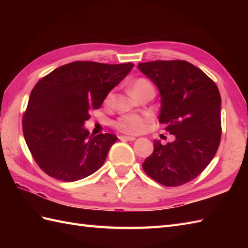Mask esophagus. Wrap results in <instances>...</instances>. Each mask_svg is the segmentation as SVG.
I'll return each mask as SVG.
<instances>
[{
	"label": "esophagus",
	"mask_w": 248,
	"mask_h": 248,
	"mask_svg": "<svg viewBox=\"0 0 248 248\" xmlns=\"http://www.w3.org/2000/svg\"><path fill=\"white\" fill-rule=\"evenodd\" d=\"M118 138H119V140H130V141L135 140V138H134V136H128V135H119Z\"/></svg>",
	"instance_id": "obj_1"
}]
</instances>
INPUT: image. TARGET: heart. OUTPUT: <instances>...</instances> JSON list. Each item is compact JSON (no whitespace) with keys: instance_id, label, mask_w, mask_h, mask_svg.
<instances>
[{"instance_id":"b5f03b06","label":"heart","mask_w":248,"mask_h":248,"mask_svg":"<svg viewBox=\"0 0 248 248\" xmlns=\"http://www.w3.org/2000/svg\"><path fill=\"white\" fill-rule=\"evenodd\" d=\"M152 86L151 83L146 80V78H139L136 80L132 86L133 93H138L141 89ZM110 99H112V93H109L107 98H105V102L109 103ZM150 119L149 115L141 116L139 114H124L121 115L114 121V127L118 131L125 134H139L143 132L146 128L147 121Z\"/></svg>"}]
</instances>
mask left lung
Segmentation results:
<instances>
[{
	"label": "left lung",
	"mask_w": 248,
	"mask_h": 248,
	"mask_svg": "<svg viewBox=\"0 0 248 248\" xmlns=\"http://www.w3.org/2000/svg\"><path fill=\"white\" fill-rule=\"evenodd\" d=\"M140 72L155 84L161 96L159 121L175 140L162 145L143 163L145 172L165 186H179L196 178L218 149L220 94L205 73L186 61L140 62Z\"/></svg>",
	"instance_id": "obj_1"
}]
</instances>
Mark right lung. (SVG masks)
Segmentation results:
<instances>
[{"mask_svg":"<svg viewBox=\"0 0 248 248\" xmlns=\"http://www.w3.org/2000/svg\"><path fill=\"white\" fill-rule=\"evenodd\" d=\"M133 66L73 62L36 84L23 116V134L34 160L46 175L73 182L103 165L117 136L89 135L84 124Z\"/></svg>","mask_w":248,"mask_h":248,"instance_id":"obj_1","label":"right lung"}]
</instances>
